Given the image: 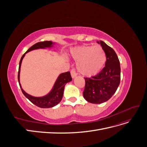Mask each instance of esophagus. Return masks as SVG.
I'll list each match as a JSON object with an SVG mask.
<instances>
[{
    "label": "esophagus",
    "instance_id": "obj_1",
    "mask_svg": "<svg viewBox=\"0 0 147 147\" xmlns=\"http://www.w3.org/2000/svg\"><path fill=\"white\" fill-rule=\"evenodd\" d=\"M70 73H71V76H72V77L73 78L77 76V73H76V72H75V70L74 69L71 70Z\"/></svg>",
    "mask_w": 147,
    "mask_h": 147
}]
</instances>
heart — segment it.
<instances>
[{"instance_id":"obj_1","label":"heart","mask_w":147,"mask_h":147,"mask_svg":"<svg viewBox=\"0 0 147 147\" xmlns=\"http://www.w3.org/2000/svg\"><path fill=\"white\" fill-rule=\"evenodd\" d=\"M70 55L78 62L79 72L86 77H91L99 73L106 62L105 52L100 45H83L75 48L71 50Z\"/></svg>"}]
</instances>
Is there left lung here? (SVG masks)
I'll return each mask as SVG.
<instances>
[{
	"mask_svg": "<svg viewBox=\"0 0 147 147\" xmlns=\"http://www.w3.org/2000/svg\"><path fill=\"white\" fill-rule=\"evenodd\" d=\"M106 55L105 67L95 76L85 79L84 98L92 104L107 101L116 92L120 83L121 68L118 57L113 49L103 41L97 42Z\"/></svg>",
	"mask_w": 147,
	"mask_h": 147,
	"instance_id": "obj_1",
	"label": "left lung"
}]
</instances>
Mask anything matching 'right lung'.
Listing matches in <instances>:
<instances>
[{"mask_svg": "<svg viewBox=\"0 0 147 147\" xmlns=\"http://www.w3.org/2000/svg\"><path fill=\"white\" fill-rule=\"evenodd\" d=\"M54 43L51 41H45L40 42L34 44L28 50L26 51L24 54L22 56L21 60L20 61L19 69H18V79L20 84V86L21 89V91L23 92V94L27 97V98L33 103L34 105H37L38 107L40 108H51L55 106L57 104H59L61 101L62 98L63 96V93L64 90V86L67 83L72 81V77H71L70 72H64L59 75L58 78H57L56 81L54 84L53 89L50 92L45 96L43 97H34L26 93L22 88L21 84L20 82V68L23 57H24L26 53H27L30 51L34 50H37L39 48H50L53 47Z\"/></svg>", "mask_w": 147, "mask_h": 147, "instance_id": "obj_1", "label": "right lung"}]
</instances>
